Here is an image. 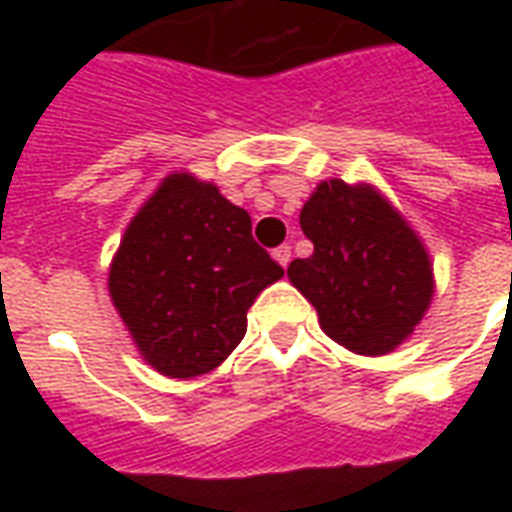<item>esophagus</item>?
<instances>
[{
    "label": "esophagus",
    "mask_w": 512,
    "mask_h": 512,
    "mask_svg": "<svg viewBox=\"0 0 512 512\" xmlns=\"http://www.w3.org/2000/svg\"><path fill=\"white\" fill-rule=\"evenodd\" d=\"M271 255H274V260H277L279 266L285 268L290 263V246L288 244H282V246H277V249H274V252H271Z\"/></svg>",
    "instance_id": "34e87169"
}]
</instances>
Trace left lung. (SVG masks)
Returning <instances> with one entry per match:
<instances>
[{
	"label": "left lung",
	"instance_id": "obj_1",
	"mask_svg": "<svg viewBox=\"0 0 512 512\" xmlns=\"http://www.w3.org/2000/svg\"><path fill=\"white\" fill-rule=\"evenodd\" d=\"M301 230L315 252L288 266L334 343L384 356L406 343L433 299L425 244L370 183L321 180L301 208Z\"/></svg>",
	"mask_w": 512,
	"mask_h": 512
}]
</instances>
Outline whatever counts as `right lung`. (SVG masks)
I'll return each instance as SVG.
<instances>
[{
    "label": "right lung",
    "instance_id": "obj_1",
    "mask_svg": "<svg viewBox=\"0 0 512 512\" xmlns=\"http://www.w3.org/2000/svg\"><path fill=\"white\" fill-rule=\"evenodd\" d=\"M285 271L216 183L172 172L128 222L109 296L136 351L161 376L197 378L233 354L246 312Z\"/></svg>",
    "mask_w": 512,
    "mask_h": 512
}]
</instances>
